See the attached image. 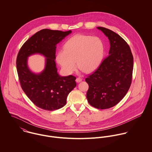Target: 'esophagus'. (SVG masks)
I'll list each match as a JSON object with an SVG mask.
<instances>
[{
  "mask_svg": "<svg viewBox=\"0 0 152 152\" xmlns=\"http://www.w3.org/2000/svg\"><path fill=\"white\" fill-rule=\"evenodd\" d=\"M81 81H82V78H80V77H77V78H76V81H77V83H80Z\"/></svg>",
  "mask_w": 152,
  "mask_h": 152,
  "instance_id": "1",
  "label": "esophagus"
}]
</instances>
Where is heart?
I'll return each instance as SVG.
<instances>
[{
	"label": "heart",
	"mask_w": 152,
	"mask_h": 152,
	"mask_svg": "<svg viewBox=\"0 0 152 152\" xmlns=\"http://www.w3.org/2000/svg\"><path fill=\"white\" fill-rule=\"evenodd\" d=\"M104 52V44L100 38L77 34L65 42L64 50L58 52L56 60L66 74H71L75 70L76 61L81 70L91 72L100 65Z\"/></svg>",
	"instance_id": "1"
}]
</instances>
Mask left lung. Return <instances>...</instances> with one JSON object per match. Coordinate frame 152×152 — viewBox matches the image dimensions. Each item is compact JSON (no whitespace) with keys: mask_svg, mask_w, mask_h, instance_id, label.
I'll return each instance as SVG.
<instances>
[{"mask_svg":"<svg viewBox=\"0 0 152 152\" xmlns=\"http://www.w3.org/2000/svg\"><path fill=\"white\" fill-rule=\"evenodd\" d=\"M110 42L109 56L86 78L89 86L87 98L94 108L105 109L118 104L127 94L132 83L133 57L130 47L119 35L98 27Z\"/></svg>","mask_w":152,"mask_h":152,"instance_id":"8db88e82","label":"left lung"}]
</instances>
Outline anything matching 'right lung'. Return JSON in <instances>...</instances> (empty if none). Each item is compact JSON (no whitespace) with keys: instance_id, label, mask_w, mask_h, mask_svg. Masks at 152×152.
<instances>
[{"instance_id":"add662e5","label":"right lung","mask_w":152,"mask_h":152,"mask_svg":"<svg viewBox=\"0 0 152 152\" xmlns=\"http://www.w3.org/2000/svg\"><path fill=\"white\" fill-rule=\"evenodd\" d=\"M71 33L41 30L23 44L18 54L16 67L22 89L36 106L44 110L63 107L68 95L76 87V77L59 75L55 62L57 44ZM36 53L46 57L45 69L39 75L31 72L27 66V57Z\"/></svg>"}]
</instances>
